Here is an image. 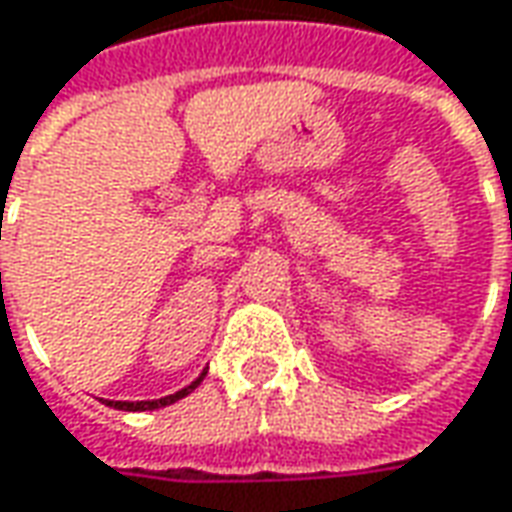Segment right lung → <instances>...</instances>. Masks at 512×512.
Segmentation results:
<instances>
[{
    "mask_svg": "<svg viewBox=\"0 0 512 512\" xmlns=\"http://www.w3.org/2000/svg\"><path fill=\"white\" fill-rule=\"evenodd\" d=\"M204 375L207 373H201L193 381V384H187L184 389H179V392H173V395H165V398H159V401H106V406H114V409H123V412H148V409H162V406H170V403H176V401H182L184 395H190L193 389L204 381Z\"/></svg>",
    "mask_w": 512,
    "mask_h": 512,
    "instance_id": "obj_1",
    "label": "right lung"
}]
</instances>
